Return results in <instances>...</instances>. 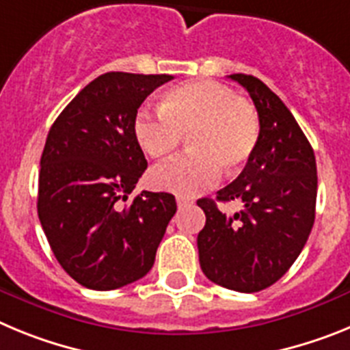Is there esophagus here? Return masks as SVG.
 Instances as JSON below:
<instances>
[{
	"mask_svg": "<svg viewBox=\"0 0 350 350\" xmlns=\"http://www.w3.org/2000/svg\"><path fill=\"white\" fill-rule=\"evenodd\" d=\"M191 200H187V198H180L178 196L177 198V205H178V208H182V206H187V205H191Z\"/></svg>",
	"mask_w": 350,
	"mask_h": 350,
	"instance_id": "esophagus-1",
	"label": "esophagus"
}]
</instances>
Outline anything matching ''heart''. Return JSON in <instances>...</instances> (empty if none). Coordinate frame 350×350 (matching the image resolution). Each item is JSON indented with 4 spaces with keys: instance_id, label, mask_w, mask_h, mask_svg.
I'll use <instances>...</instances> for the list:
<instances>
[{
    "instance_id": "obj_1",
    "label": "heart",
    "mask_w": 350,
    "mask_h": 350,
    "mask_svg": "<svg viewBox=\"0 0 350 350\" xmlns=\"http://www.w3.org/2000/svg\"><path fill=\"white\" fill-rule=\"evenodd\" d=\"M259 117L249 101L213 80L172 88L161 96L159 112L138 110L133 133L154 159L172 156L187 135L193 152L159 165L150 172L156 189L178 196H196L226 173L245 166L259 140Z\"/></svg>"
}]
</instances>
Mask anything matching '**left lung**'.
I'll use <instances>...</instances> for the list:
<instances>
[{
	"label": "left lung",
	"instance_id": "obj_1",
	"mask_svg": "<svg viewBox=\"0 0 350 350\" xmlns=\"http://www.w3.org/2000/svg\"><path fill=\"white\" fill-rule=\"evenodd\" d=\"M230 79L254 101L261 131L242 173L217 191V202L238 200L243 210L226 215L210 198L198 200L206 215L198 252L206 279L258 293L277 282L307 243L315 219L317 166L312 145L279 96L252 75Z\"/></svg>",
	"mask_w": 350,
	"mask_h": 350
}]
</instances>
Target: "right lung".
Wrapping results in <instances>:
<instances>
[{"instance_id":"right-lung-1","label":"right lung","mask_w":350,"mask_h":350,"mask_svg":"<svg viewBox=\"0 0 350 350\" xmlns=\"http://www.w3.org/2000/svg\"><path fill=\"white\" fill-rule=\"evenodd\" d=\"M172 75L110 71L88 83L49 131L40 161L38 217L55 259L71 279L119 289L148 273L177 212L170 193L142 191L147 168L133 120Z\"/></svg>"}]
</instances>
